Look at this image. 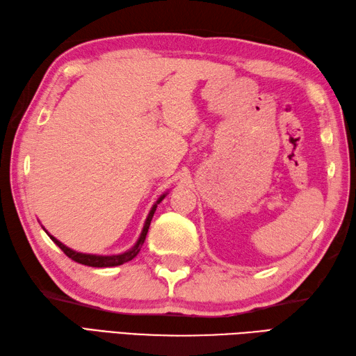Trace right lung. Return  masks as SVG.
<instances>
[{
  "label": "right lung",
  "instance_id": "obj_1",
  "mask_svg": "<svg viewBox=\"0 0 356 356\" xmlns=\"http://www.w3.org/2000/svg\"><path fill=\"white\" fill-rule=\"evenodd\" d=\"M164 196H165V193L161 195L160 198H158V201L152 205V209H151V211H149V215H147V218H146V222H145V225H143V230H141V234H140V238H138L137 243L134 245V247H132L131 250L122 252V254L97 256V254H85V252H77V251H74V250L68 248L67 245L59 242L56 238H54V236L47 233L45 228H44V230H45L47 234L50 236V239H51L54 243H56L58 247H59L62 251H64L65 254H67L71 260H74V262H77V264H82V265H86V266H94V268L118 266V265H123V264H126V262H129V260H132L134 257H136V256L138 254L141 245H143V242H145V239H146V234H147V230H149V225H151V220H152V218H154V213H155V210H156V205L164 200Z\"/></svg>",
  "mask_w": 356,
  "mask_h": 356
}]
</instances>
